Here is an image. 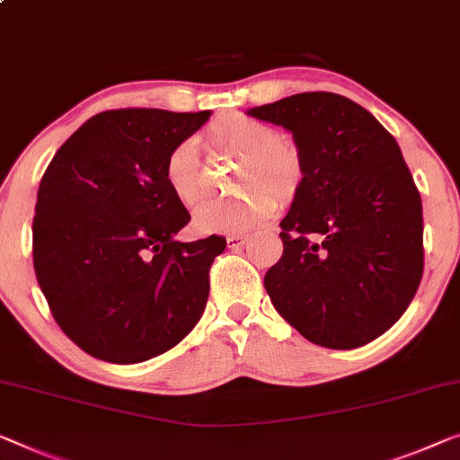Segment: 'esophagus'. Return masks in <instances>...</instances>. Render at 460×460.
Segmentation results:
<instances>
[{
	"label": "esophagus",
	"mask_w": 460,
	"mask_h": 460,
	"mask_svg": "<svg viewBox=\"0 0 460 460\" xmlns=\"http://www.w3.org/2000/svg\"><path fill=\"white\" fill-rule=\"evenodd\" d=\"M248 239H250V235H245V233H231V235L227 237V243H229V248H242Z\"/></svg>",
	"instance_id": "34e87169"
}]
</instances>
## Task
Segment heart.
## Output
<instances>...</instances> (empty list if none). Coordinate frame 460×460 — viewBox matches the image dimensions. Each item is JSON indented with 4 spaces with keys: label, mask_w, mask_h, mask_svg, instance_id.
<instances>
[{
    "label": "heart",
    "mask_w": 460,
    "mask_h": 460,
    "mask_svg": "<svg viewBox=\"0 0 460 460\" xmlns=\"http://www.w3.org/2000/svg\"><path fill=\"white\" fill-rule=\"evenodd\" d=\"M217 146L242 156L237 180L253 191L239 198L223 196L204 200L194 210V227L202 233L245 231L274 208L270 191L279 200L296 194L301 180V156L293 144L279 138V132L264 121L243 113H227L208 128ZM164 181L183 204L196 202L202 194V169L196 142L175 144L164 161Z\"/></svg>",
    "instance_id": "obj_1"
}]
</instances>
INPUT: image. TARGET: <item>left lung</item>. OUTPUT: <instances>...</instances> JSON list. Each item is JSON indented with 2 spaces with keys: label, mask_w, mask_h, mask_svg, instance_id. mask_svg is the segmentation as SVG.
Wrapping results in <instances>:
<instances>
[{
  "label": "left lung",
  "mask_w": 460,
  "mask_h": 460,
  "mask_svg": "<svg viewBox=\"0 0 460 460\" xmlns=\"http://www.w3.org/2000/svg\"><path fill=\"white\" fill-rule=\"evenodd\" d=\"M245 113L291 132L301 156L283 256L264 277L274 310L320 347L367 345L405 314L423 274L421 196L399 144L334 93Z\"/></svg>",
  "instance_id": "obj_1"
}]
</instances>
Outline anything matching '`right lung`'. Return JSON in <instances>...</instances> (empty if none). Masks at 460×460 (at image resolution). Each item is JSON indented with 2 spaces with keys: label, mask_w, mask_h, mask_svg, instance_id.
<instances>
[{
  "label": "right lung",
  "mask_w": 460,
  "mask_h": 460,
  "mask_svg": "<svg viewBox=\"0 0 460 460\" xmlns=\"http://www.w3.org/2000/svg\"><path fill=\"white\" fill-rule=\"evenodd\" d=\"M210 115L102 111L61 144L40 180L34 272L55 322L93 358L146 361L202 318L227 239L175 242L190 212L164 181V161Z\"/></svg>",
  "instance_id": "right-lung-1"
}]
</instances>
